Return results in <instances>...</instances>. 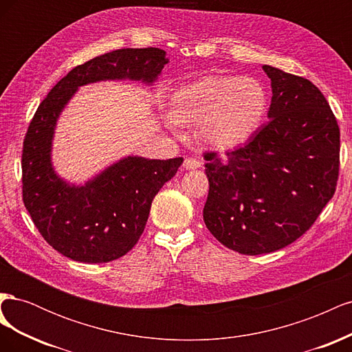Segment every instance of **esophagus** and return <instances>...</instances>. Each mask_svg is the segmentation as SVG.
<instances>
[{"instance_id": "1", "label": "esophagus", "mask_w": 352, "mask_h": 352, "mask_svg": "<svg viewBox=\"0 0 352 352\" xmlns=\"http://www.w3.org/2000/svg\"><path fill=\"white\" fill-rule=\"evenodd\" d=\"M201 166H202L201 160H198L197 157H188L184 162V167L186 170H195V168H199Z\"/></svg>"}]
</instances>
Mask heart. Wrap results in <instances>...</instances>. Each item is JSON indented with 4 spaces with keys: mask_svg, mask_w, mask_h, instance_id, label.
Instances as JSON below:
<instances>
[{
    "mask_svg": "<svg viewBox=\"0 0 352 352\" xmlns=\"http://www.w3.org/2000/svg\"><path fill=\"white\" fill-rule=\"evenodd\" d=\"M170 124H198L206 145L228 150L242 145L258 129L267 111V92L251 76L210 74L172 95Z\"/></svg>",
    "mask_w": 352,
    "mask_h": 352,
    "instance_id": "obj_1",
    "label": "heart"
}]
</instances>
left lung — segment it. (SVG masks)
I'll return each mask as SVG.
<instances>
[{"instance_id": "8db88e82", "label": "left lung", "mask_w": 352, "mask_h": 352, "mask_svg": "<svg viewBox=\"0 0 352 352\" xmlns=\"http://www.w3.org/2000/svg\"><path fill=\"white\" fill-rule=\"evenodd\" d=\"M272 80L269 123L236 150L206 153L207 229L245 255L285 248L313 226L336 190L339 126L308 79L263 66Z\"/></svg>"}]
</instances>
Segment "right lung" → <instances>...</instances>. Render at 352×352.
Masks as SVG:
<instances>
[{"label":"right lung","instance_id":"right-lung-1","mask_svg":"<svg viewBox=\"0 0 352 352\" xmlns=\"http://www.w3.org/2000/svg\"><path fill=\"white\" fill-rule=\"evenodd\" d=\"M167 63L160 48L116 50L70 70L39 104L23 141V202L42 238L65 257L109 263L129 252L142 235L154 197L184 158L129 155L85 185L67 184L51 163L61 111L83 85L122 79L153 85Z\"/></svg>","mask_w":352,"mask_h":352}]
</instances>
